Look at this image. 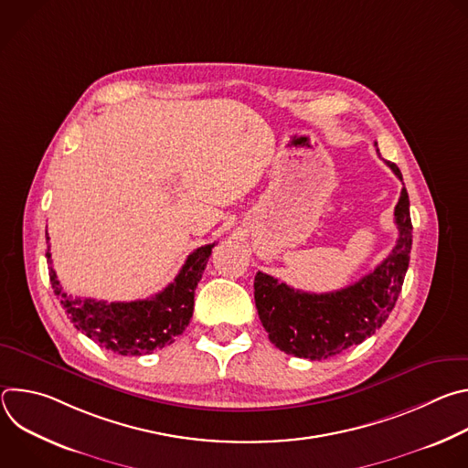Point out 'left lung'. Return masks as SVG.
<instances>
[{
    "label": "left lung",
    "mask_w": 468,
    "mask_h": 468,
    "mask_svg": "<svg viewBox=\"0 0 468 468\" xmlns=\"http://www.w3.org/2000/svg\"><path fill=\"white\" fill-rule=\"evenodd\" d=\"M402 179V172L387 161ZM398 240L376 269L335 292H303L257 272L255 307L271 343L285 354L311 361L329 359L365 339L388 318L410 266L413 226L406 186L394 207Z\"/></svg>",
    "instance_id": "obj_1"
}]
</instances>
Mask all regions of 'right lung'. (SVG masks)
<instances>
[{
    "label": "right lung",
    "instance_id": "add662e5",
    "mask_svg": "<svg viewBox=\"0 0 468 468\" xmlns=\"http://www.w3.org/2000/svg\"><path fill=\"white\" fill-rule=\"evenodd\" d=\"M213 248L215 242L194 250L174 282L159 294L146 300L111 303L66 292L51 266L49 244L46 257L53 292L76 329L114 354L144 356L172 345L188 325L194 311V291L202 280Z\"/></svg>",
    "mask_w": 468,
    "mask_h": 468
}]
</instances>
